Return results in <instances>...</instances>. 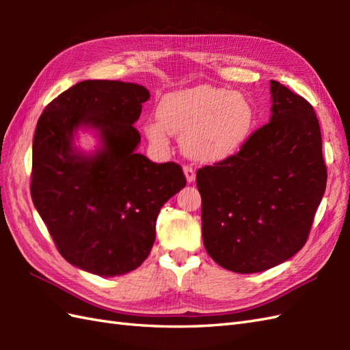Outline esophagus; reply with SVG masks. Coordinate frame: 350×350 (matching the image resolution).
I'll return each mask as SVG.
<instances>
[{
  "label": "esophagus",
  "instance_id": "esophagus-1",
  "mask_svg": "<svg viewBox=\"0 0 350 350\" xmlns=\"http://www.w3.org/2000/svg\"><path fill=\"white\" fill-rule=\"evenodd\" d=\"M183 173L187 176V180L188 183H192L196 180V168L192 165H185L183 167Z\"/></svg>",
  "mask_w": 350,
  "mask_h": 350
}]
</instances>
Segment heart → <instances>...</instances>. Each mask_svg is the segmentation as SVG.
I'll list each match as a JSON object with an SVG mask.
<instances>
[{
	"mask_svg": "<svg viewBox=\"0 0 350 350\" xmlns=\"http://www.w3.org/2000/svg\"><path fill=\"white\" fill-rule=\"evenodd\" d=\"M158 120L147 122L144 132L154 146H170V133L180 135L188 156L218 162L236 154L250 139L256 111L245 96L227 88L196 85L163 96Z\"/></svg>",
	"mask_w": 350,
	"mask_h": 350,
	"instance_id": "b5f03b06",
	"label": "heart"
}]
</instances>
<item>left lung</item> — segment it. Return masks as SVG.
<instances>
[{
  "instance_id": "obj_1",
  "label": "left lung",
  "mask_w": 350,
  "mask_h": 350,
  "mask_svg": "<svg viewBox=\"0 0 350 350\" xmlns=\"http://www.w3.org/2000/svg\"><path fill=\"white\" fill-rule=\"evenodd\" d=\"M271 118L236 154L197 171L203 243L237 273L293 257L308 239L326 188L321 126L313 107L271 81Z\"/></svg>"
}]
</instances>
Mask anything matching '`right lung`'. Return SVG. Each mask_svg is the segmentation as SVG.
<instances>
[{
  "mask_svg": "<svg viewBox=\"0 0 350 350\" xmlns=\"http://www.w3.org/2000/svg\"><path fill=\"white\" fill-rule=\"evenodd\" d=\"M146 87L88 79L44 108L33 139L31 198L60 254L100 277L128 273L150 254L163 203L187 185L180 165L137 153L133 128ZM79 129L96 132L94 152L72 144Z\"/></svg>",
  "mask_w": 350,
  "mask_h": 350,
  "instance_id": "add662e5",
  "label": "right lung"
}]
</instances>
